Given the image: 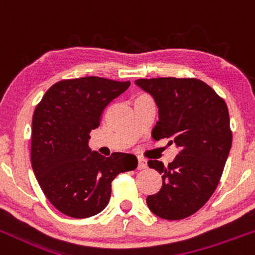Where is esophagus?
<instances>
[{
    "label": "esophagus",
    "mask_w": 255,
    "mask_h": 255,
    "mask_svg": "<svg viewBox=\"0 0 255 255\" xmlns=\"http://www.w3.org/2000/svg\"><path fill=\"white\" fill-rule=\"evenodd\" d=\"M147 167V162H146L145 158L138 157V163H137V168L138 170H143V168Z\"/></svg>",
    "instance_id": "obj_1"
}]
</instances>
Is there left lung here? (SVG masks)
Wrapping results in <instances>:
<instances>
[{"mask_svg":"<svg viewBox=\"0 0 255 255\" xmlns=\"http://www.w3.org/2000/svg\"><path fill=\"white\" fill-rule=\"evenodd\" d=\"M158 108L155 140L168 137L178 153L168 166L150 160L162 175V187L146 203L160 218L176 221L196 213L218 186L232 146L227 104L210 85L188 78L137 79Z\"/></svg>","mask_w":255,"mask_h":255,"instance_id":"obj_1","label":"left lung"}]
</instances>
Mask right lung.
<instances>
[{"label":"right lung","instance_id":"1","mask_svg":"<svg viewBox=\"0 0 255 255\" xmlns=\"http://www.w3.org/2000/svg\"><path fill=\"white\" fill-rule=\"evenodd\" d=\"M130 87L100 77L55 83L37 105L32 119L31 162L43 193L59 212L88 218L102 212L119 173L135 170L132 153L105 157L89 147V133L103 110Z\"/></svg>","mask_w":255,"mask_h":255}]
</instances>
